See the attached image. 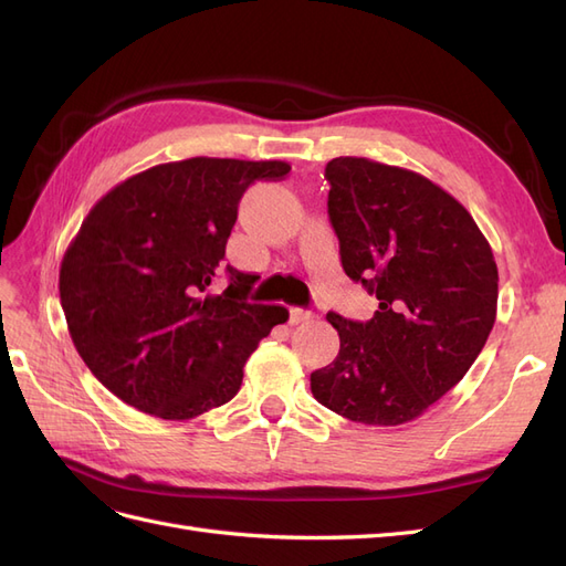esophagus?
<instances>
[{
  "label": "esophagus",
  "mask_w": 566,
  "mask_h": 566,
  "mask_svg": "<svg viewBox=\"0 0 566 566\" xmlns=\"http://www.w3.org/2000/svg\"><path fill=\"white\" fill-rule=\"evenodd\" d=\"M314 318V314L310 310H302V306H295V310H290V325H297Z\"/></svg>",
  "instance_id": "obj_1"
}]
</instances>
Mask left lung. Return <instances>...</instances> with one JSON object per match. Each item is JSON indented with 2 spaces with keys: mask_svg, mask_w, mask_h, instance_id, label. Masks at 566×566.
<instances>
[{
  "mask_svg": "<svg viewBox=\"0 0 566 566\" xmlns=\"http://www.w3.org/2000/svg\"><path fill=\"white\" fill-rule=\"evenodd\" d=\"M325 179L342 269L380 306L366 323L325 316L339 352L312 373V394L354 422H410L484 349L499 266L472 214L422 175L342 156L325 165Z\"/></svg>",
  "mask_w": 566,
  "mask_h": 566,
  "instance_id": "1",
  "label": "left lung"
}]
</instances>
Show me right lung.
<instances>
[{
	"mask_svg": "<svg viewBox=\"0 0 566 566\" xmlns=\"http://www.w3.org/2000/svg\"><path fill=\"white\" fill-rule=\"evenodd\" d=\"M283 160L188 158L117 184L67 245L59 293L82 361L117 399L163 420L231 401L243 366L285 306L248 302L250 273L227 266L248 186L283 179Z\"/></svg>",
	"mask_w": 566,
	"mask_h": 566,
	"instance_id": "add662e5",
	"label": "right lung"
}]
</instances>
